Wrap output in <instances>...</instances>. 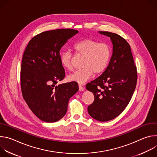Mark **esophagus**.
Listing matches in <instances>:
<instances>
[{"instance_id": "34e87169", "label": "esophagus", "mask_w": 157, "mask_h": 157, "mask_svg": "<svg viewBox=\"0 0 157 157\" xmlns=\"http://www.w3.org/2000/svg\"><path fill=\"white\" fill-rule=\"evenodd\" d=\"M79 91H84V88L81 86V85H79Z\"/></svg>"}]
</instances>
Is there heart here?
Returning a JSON list of instances; mask_svg holds the SVG:
<instances>
[{"mask_svg": "<svg viewBox=\"0 0 157 157\" xmlns=\"http://www.w3.org/2000/svg\"><path fill=\"white\" fill-rule=\"evenodd\" d=\"M78 55L84 56L82 68L68 76V79L80 84L84 83L93 75H100L106 69L111 56V50L107 43H99L91 39H84L74 46ZM61 63L65 69L72 71L74 56L70 50H64L60 54Z\"/></svg>", "mask_w": 157, "mask_h": 157, "instance_id": "b5f03b06", "label": "heart"}]
</instances>
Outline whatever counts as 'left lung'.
<instances>
[{"label": "left lung", "instance_id": "left-lung-1", "mask_svg": "<svg viewBox=\"0 0 157 157\" xmlns=\"http://www.w3.org/2000/svg\"><path fill=\"white\" fill-rule=\"evenodd\" d=\"M99 33L110 37L113 55L104 72L86 85L94 95L87 111L93 119L106 122L120 115L128 104L136 89L137 73L127 41L116 33L101 31Z\"/></svg>", "mask_w": 157, "mask_h": 157}]
</instances>
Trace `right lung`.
<instances>
[{
  "instance_id": "1",
  "label": "right lung",
  "mask_w": 157,
  "mask_h": 157,
  "mask_svg": "<svg viewBox=\"0 0 157 157\" xmlns=\"http://www.w3.org/2000/svg\"><path fill=\"white\" fill-rule=\"evenodd\" d=\"M78 33L70 29L43 32L31 39L22 57V95L33 113L44 122L63 117L70 99L79 90L76 82L56 85L65 76L59 51Z\"/></svg>"
}]
</instances>
